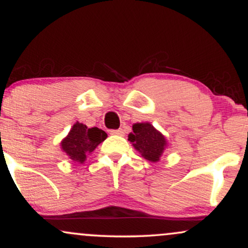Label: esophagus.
<instances>
[{"mask_svg":"<svg viewBox=\"0 0 248 248\" xmlns=\"http://www.w3.org/2000/svg\"><path fill=\"white\" fill-rule=\"evenodd\" d=\"M110 134H112V135H119V136H122V135H124V130H122V129H114V130H110Z\"/></svg>","mask_w":248,"mask_h":248,"instance_id":"esophagus-1","label":"esophagus"}]
</instances>
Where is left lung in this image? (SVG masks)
<instances>
[{
  "label": "left lung",
  "instance_id": "left-lung-1",
  "mask_svg": "<svg viewBox=\"0 0 248 248\" xmlns=\"http://www.w3.org/2000/svg\"><path fill=\"white\" fill-rule=\"evenodd\" d=\"M128 141L147 161H160L164 150L168 148L166 136L156 129L150 122H138L133 124V133L128 135Z\"/></svg>",
  "mask_w": 248,
  "mask_h": 248
}]
</instances>
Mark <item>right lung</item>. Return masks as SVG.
<instances>
[{
    "label": "right lung",
    "instance_id": "1",
    "mask_svg": "<svg viewBox=\"0 0 248 248\" xmlns=\"http://www.w3.org/2000/svg\"><path fill=\"white\" fill-rule=\"evenodd\" d=\"M106 139L107 134L102 129L96 127L88 128L86 124L77 121L69 134L62 140L61 149L72 162L84 163L87 156Z\"/></svg>",
    "mask_w": 248,
    "mask_h": 248
}]
</instances>
